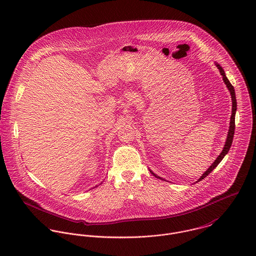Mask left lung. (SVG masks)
<instances>
[{
	"instance_id": "1",
	"label": "left lung",
	"mask_w": 256,
	"mask_h": 256,
	"mask_svg": "<svg viewBox=\"0 0 256 256\" xmlns=\"http://www.w3.org/2000/svg\"><path fill=\"white\" fill-rule=\"evenodd\" d=\"M218 69H219L220 73L222 76V80L224 82V84H226L230 92V96H232V116H230V129H228V138H226V144L224 146V150H222V152L220 154L219 156L216 158V160L212 164V166L206 170V172H204V174L199 178L198 182L204 180L218 164L220 162V160L224 158V156L230 150V148L232 146V139H234V128H236V123H234V116H236V92H234V86H232V84L230 82V80H228V78L224 74V71L222 70V68L220 66L219 64H216ZM152 176H154L156 178H160L158 176H156L154 172H152Z\"/></svg>"
}]
</instances>
